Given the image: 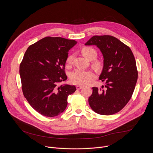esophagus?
Segmentation results:
<instances>
[{
    "instance_id": "esophagus-1",
    "label": "esophagus",
    "mask_w": 153,
    "mask_h": 153,
    "mask_svg": "<svg viewBox=\"0 0 153 153\" xmlns=\"http://www.w3.org/2000/svg\"><path fill=\"white\" fill-rule=\"evenodd\" d=\"M76 88L77 90H80L82 88H83V86H80V85H77L76 86Z\"/></svg>"
}]
</instances>
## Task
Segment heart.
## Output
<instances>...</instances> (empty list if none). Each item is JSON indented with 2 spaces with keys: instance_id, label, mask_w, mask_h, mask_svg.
I'll list each match as a JSON object with an SVG mask.
<instances>
[{
  "instance_id": "1",
  "label": "heart",
  "mask_w": 153,
  "mask_h": 153,
  "mask_svg": "<svg viewBox=\"0 0 153 153\" xmlns=\"http://www.w3.org/2000/svg\"><path fill=\"white\" fill-rule=\"evenodd\" d=\"M82 54L88 60H93L97 56L96 51L92 47H85L81 50ZM73 56L69 55L66 59V64L70 65L73 61ZM92 66L98 69L100 67L99 62L94 60L92 62ZM95 75L91 70H83L80 69H76L72 71L70 75V81L72 83L78 85H85L88 84L94 78Z\"/></svg>"
}]
</instances>
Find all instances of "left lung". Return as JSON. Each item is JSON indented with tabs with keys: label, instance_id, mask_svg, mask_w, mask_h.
<instances>
[{
	"label": "left lung",
	"instance_id": "obj_1",
	"mask_svg": "<svg viewBox=\"0 0 153 153\" xmlns=\"http://www.w3.org/2000/svg\"><path fill=\"white\" fill-rule=\"evenodd\" d=\"M85 45L97 46L103 57L99 79L105 82V90L93 87L90 106L101 115L117 113L130 100L137 82L138 72L133 52L118 39L109 35L94 36Z\"/></svg>",
	"mask_w": 153,
	"mask_h": 153
}]
</instances>
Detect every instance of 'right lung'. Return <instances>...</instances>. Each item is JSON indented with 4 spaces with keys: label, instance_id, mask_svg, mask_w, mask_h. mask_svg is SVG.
Masks as SVG:
<instances>
[{
    "label": "right lung",
    "instance_id": "obj_1",
    "mask_svg": "<svg viewBox=\"0 0 153 153\" xmlns=\"http://www.w3.org/2000/svg\"><path fill=\"white\" fill-rule=\"evenodd\" d=\"M74 40L46 37L30 45L20 65L23 94L41 115L55 117L67 106L68 96L76 90L74 85H59L67 79L65 73L68 51Z\"/></svg>",
    "mask_w": 153,
    "mask_h": 153
}]
</instances>
